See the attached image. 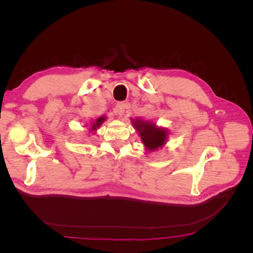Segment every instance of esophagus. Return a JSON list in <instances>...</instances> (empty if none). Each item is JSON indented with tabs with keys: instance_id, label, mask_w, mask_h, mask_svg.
Returning <instances> with one entry per match:
<instances>
[{
	"instance_id": "esophagus-1",
	"label": "esophagus",
	"mask_w": 253,
	"mask_h": 253,
	"mask_svg": "<svg viewBox=\"0 0 253 253\" xmlns=\"http://www.w3.org/2000/svg\"><path fill=\"white\" fill-rule=\"evenodd\" d=\"M125 108H126V104L125 103H117L116 106H115V113H116L119 117H122L125 114Z\"/></svg>"
}]
</instances>
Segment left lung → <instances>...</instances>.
Instances as JSON below:
<instances>
[{
  "label": "left lung",
  "instance_id": "obj_1",
  "mask_svg": "<svg viewBox=\"0 0 253 253\" xmlns=\"http://www.w3.org/2000/svg\"><path fill=\"white\" fill-rule=\"evenodd\" d=\"M134 126L139 133L144 148L149 151H155L163 148L168 139V132L166 128L157 127L155 124L144 120H134Z\"/></svg>",
  "mask_w": 253,
  "mask_h": 253
}]
</instances>
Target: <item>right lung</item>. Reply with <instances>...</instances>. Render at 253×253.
I'll use <instances>...</instances> for the list:
<instances>
[{"instance_id": "1", "label": "right lung", "mask_w": 253, "mask_h": 253, "mask_svg": "<svg viewBox=\"0 0 253 253\" xmlns=\"http://www.w3.org/2000/svg\"><path fill=\"white\" fill-rule=\"evenodd\" d=\"M105 119H106V118H105L104 116H103V117H99L98 119H96V121L94 122L93 126H91L90 131H96L97 127L100 126L103 124V121H105Z\"/></svg>"}]
</instances>
